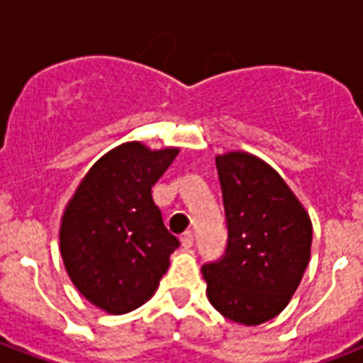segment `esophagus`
Returning <instances> with one entry per match:
<instances>
[{
	"label": "esophagus",
	"instance_id": "esophagus-1",
	"mask_svg": "<svg viewBox=\"0 0 363 363\" xmlns=\"http://www.w3.org/2000/svg\"><path fill=\"white\" fill-rule=\"evenodd\" d=\"M181 242L184 248H190L194 245V233L192 232H184L181 235Z\"/></svg>",
	"mask_w": 363,
	"mask_h": 363
}]
</instances>
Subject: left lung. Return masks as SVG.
I'll list each match as a JSON object with an SVG mask.
<instances>
[{
	"label": "left lung",
	"mask_w": 363,
	"mask_h": 363,
	"mask_svg": "<svg viewBox=\"0 0 363 363\" xmlns=\"http://www.w3.org/2000/svg\"><path fill=\"white\" fill-rule=\"evenodd\" d=\"M228 247L201 267L207 298L228 320L258 326L275 318L298 290L311 258L313 224L269 164L232 150L216 156Z\"/></svg>",
	"instance_id": "1"
}]
</instances>
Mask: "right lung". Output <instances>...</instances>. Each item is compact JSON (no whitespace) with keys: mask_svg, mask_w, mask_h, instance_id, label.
I'll return each mask as SVG.
<instances>
[{"mask_svg":"<svg viewBox=\"0 0 363 363\" xmlns=\"http://www.w3.org/2000/svg\"><path fill=\"white\" fill-rule=\"evenodd\" d=\"M179 148L124 143L90 167L60 224V254L75 288L109 315L141 307L158 290L181 242L167 232L152 186Z\"/></svg>","mask_w":363,"mask_h":363,"instance_id":"right-lung-1","label":"right lung"}]
</instances>
